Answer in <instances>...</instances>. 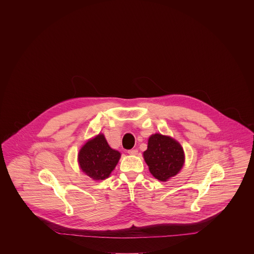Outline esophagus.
Returning <instances> with one entry per match:
<instances>
[{
    "label": "esophagus",
    "mask_w": 254,
    "mask_h": 254,
    "mask_svg": "<svg viewBox=\"0 0 254 254\" xmlns=\"http://www.w3.org/2000/svg\"><path fill=\"white\" fill-rule=\"evenodd\" d=\"M127 153H128V154H130V155H136V154L138 153V150H137V149H135V148H132V149L127 150Z\"/></svg>",
    "instance_id": "1"
}]
</instances>
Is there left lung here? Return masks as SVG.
Segmentation results:
<instances>
[{"instance_id": "obj_1", "label": "left lung", "mask_w": 254, "mask_h": 254, "mask_svg": "<svg viewBox=\"0 0 254 254\" xmlns=\"http://www.w3.org/2000/svg\"><path fill=\"white\" fill-rule=\"evenodd\" d=\"M144 158L150 173L160 181H167L176 175L185 161L181 145L169 136L161 134L149 137Z\"/></svg>"}]
</instances>
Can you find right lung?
<instances>
[{
  "instance_id": "1",
  "label": "right lung",
  "mask_w": 254,
  "mask_h": 254,
  "mask_svg": "<svg viewBox=\"0 0 254 254\" xmlns=\"http://www.w3.org/2000/svg\"><path fill=\"white\" fill-rule=\"evenodd\" d=\"M120 152L109 146L103 134L88 141L80 150L78 161L82 170L94 180L108 178L116 167Z\"/></svg>"
}]
</instances>
